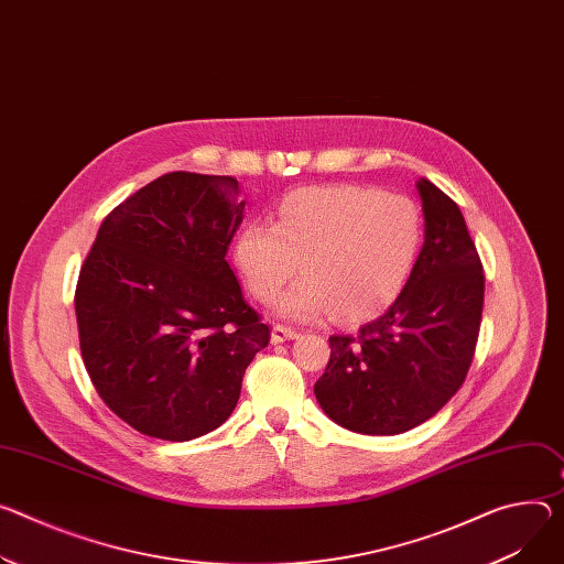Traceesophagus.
Here are the masks:
<instances>
[{
  "label": "esophagus",
  "mask_w": 564,
  "mask_h": 564,
  "mask_svg": "<svg viewBox=\"0 0 564 564\" xmlns=\"http://www.w3.org/2000/svg\"><path fill=\"white\" fill-rule=\"evenodd\" d=\"M299 333L290 326H283V324H276L272 328V344H281V341H288V339H294Z\"/></svg>",
  "instance_id": "1"
}]
</instances>
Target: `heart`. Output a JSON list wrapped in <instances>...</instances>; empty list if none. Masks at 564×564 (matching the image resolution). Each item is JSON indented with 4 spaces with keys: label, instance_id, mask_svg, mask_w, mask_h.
Returning <instances> with one entry per match:
<instances>
[{
    "label": "heart",
    "instance_id": "1",
    "mask_svg": "<svg viewBox=\"0 0 564 564\" xmlns=\"http://www.w3.org/2000/svg\"><path fill=\"white\" fill-rule=\"evenodd\" d=\"M423 240L416 204L367 186H311L283 197L276 223H249L234 242V261L249 292L279 303L294 319L335 308L346 322L380 315L400 296Z\"/></svg>",
    "mask_w": 564,
    "mask_h": 564
}]
</instances>
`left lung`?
Here are the masks:
<instances>
[{
  "instance_id": "1",
  "label": "left lung",
  "mask_w": 564,
  "mask_h": 564,
  "mask_svg": "<svg viewBox=\"0 0 564 564\" xmlns=\"http://www.w3.org/2000/svg\"><path fill=\"white\" fill-rule=\"evenodd\" d=\"M425 242L400 296L357 335H333L315 384L326 416L360 434H402L464 384L481 326L484 268L464 214L430 180L416 182Z\"/></svg>"
}]
</instances>
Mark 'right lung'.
<instances>
[{
    "mask_svg": "<svg viewBox=\"0 0 564 564\" xmlns=\"http://www.w3.org/2000/svg\"><path fill=\"white\" fill-rule=\"evenodd\" d=\"M242 212L236 177L166 173L108 214L80 268L85 369L145 436L191 441L220 427L270 341L225 259Z\"/></svg>",
    "mask_w": 564,
    "mask_h": 564,
    "instance_id": "1",
    "label": "right lung"
}]
</instances>
